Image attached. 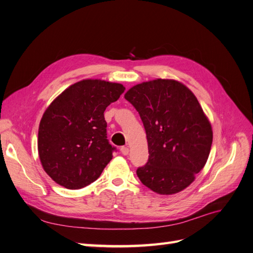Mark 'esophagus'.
Masks as SVG:
<instances>
[{
  "mask_svg": "<svg viewBox=\"0 0 253 253\" xmlns=\"http://www.w3.org/2000/svg\"><path fill=\"white\" fill-rule=\"evenodd\" d=\"M120 151H121V153L124 155H128V153H129V149H128V147H122L121 149H120Z\"/></svg>",
  "mask_w": 253,
  "mask_h": 253,
  "instance_id": "34e87169",
  "label": "esophagus"
}]
</instances>
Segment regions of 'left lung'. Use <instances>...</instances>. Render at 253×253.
I'll list each match as a JSON object with an SVG mask.
<instances>
[{"mask_svg": "<svg viewBox=\"0 0 253 253\" xmlns=\"http://www.w3.org/2000/svg\"><path fill=\"white\" fill-rule=\"evenodd\" d=\"M125 98L147 134L149 159L136 171L140 181L164 195L187 188L206 165L213 138L194 94L178 81L157 79L137 84Z\"/></svg>", "mask_w": 253, "mask_h": 253, "instance_id": "obj_1", "label": "left lung"}]
</instances>
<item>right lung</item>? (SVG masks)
I'll list each match as a JSON object with an SVG mask.
<instances>
[{"instance_id": "obj_1", "label": "right lung", "mask_w": 253, "mask_h": 253, "mask_svg": "<svg viewBox=\"0 0 253 253\" xmlns=\"http://www.w3.org/2000/svg\"><path fill=\"white\" fill-rule=\"evenodd\" d=\"M126 87L119 83L87 79L73 84L43 114L38 151L43 169L67 189H81L101 175L113 157L104 111Z\"/></svg>"}]
</instances>
